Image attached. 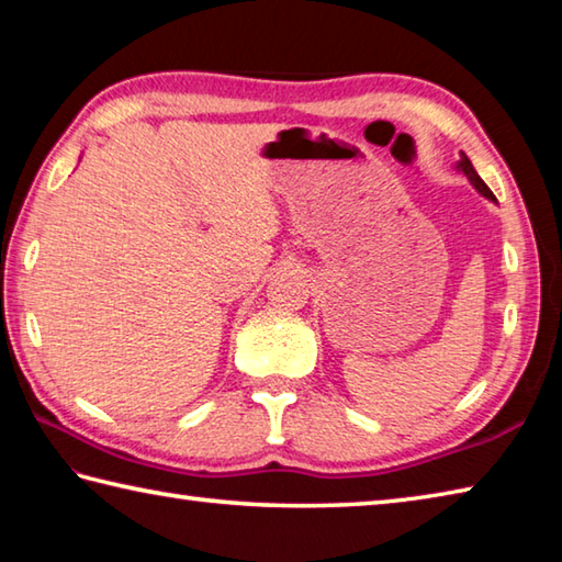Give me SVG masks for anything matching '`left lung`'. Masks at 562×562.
Instances as JSON below:
<instances>
[{
  "label": "left lung",
  "mask_w": 562,
  "mask_h": 562,
  "mask_svg": "<svg viewBox=\"0 0 562 562\" xmlns=\"http://www.w3.org/2000/svg\"><path fill=\"white\" fill-rule=\"evenodd\" d=\"M459 170H461V172H464V175L469 177V180H471V184H474V187H476V190H479L481 194H484V196H488V200H494V192H491V190H488V187H486V182H484V180H481V177L476 175V170H474V165H471V160H469V157H467L464 153H461V157H459Z\"/></svg>",
  "instance_id": "obj_1"
}]
</instances>
